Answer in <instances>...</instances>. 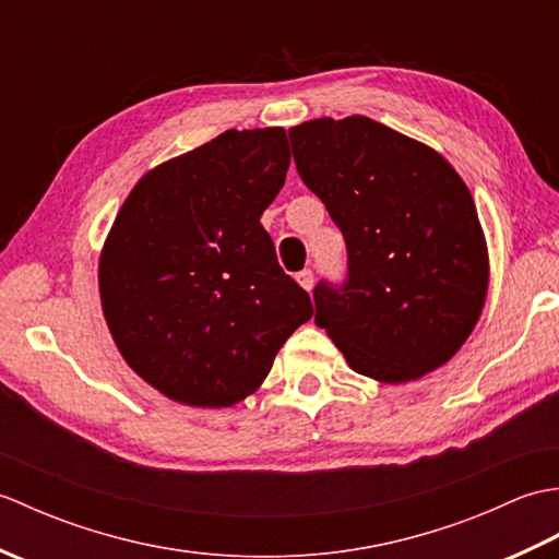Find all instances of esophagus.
<instances>
[{"label":"esophagus","instance_id":"esophagus-1","mask_svg":"<svg viewBox=\"0 0 559 559\" xmlns=\"http://www.w3.org/2000/svg\"><path fill=\"white\" fill-rule=\"evenodd\" d=\"M295 278H298V283H300V286H302L305 290H312V286H314V273H312L310 269L300 271L298 276H295Z\"/></svg>","mask_w":559,"mask_h":559}]
</instances>
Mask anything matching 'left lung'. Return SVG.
I'll use <instances>...</instances> for the list:
<instances>
[{
	"mask_svg": "<svg viewBox=\"0 0 559 559\" xmlns=\"http://www.w3.org/2000/svg\"><path fill=\"white\" fill-rule=\"evenodd\" d=\"M302 182L348 249L341 288H314V322L358 374L403 384L456 355L488 295V245L466 182L430 146L370 117L288 129Z\"/></svg>",
	"mask_w": 559,
	"mask_h": 559,
	"instance_id": "obj_1",
	"label": "left lung"
}]
</instances>
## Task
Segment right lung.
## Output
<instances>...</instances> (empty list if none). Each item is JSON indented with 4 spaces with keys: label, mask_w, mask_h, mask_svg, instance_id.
<instances>
[{
    "label": "right lung",
    "mask_w": 559,
    "mask_h": 559,
    "mask_svg": "<svg viewBox=\"0 0 559 559\" xmlns=\"http://www.w3.org/2000/svg\"><path fill=\"white\" fill-rule=\"evenodd\" d=\"M283 127L228 129L148 170L103 245L98 286L115 346L185 406L254 394L312 302L259 223L286 182Z\"/></svg>",
    "instance_id": "obj_1"
}]
</instances>
